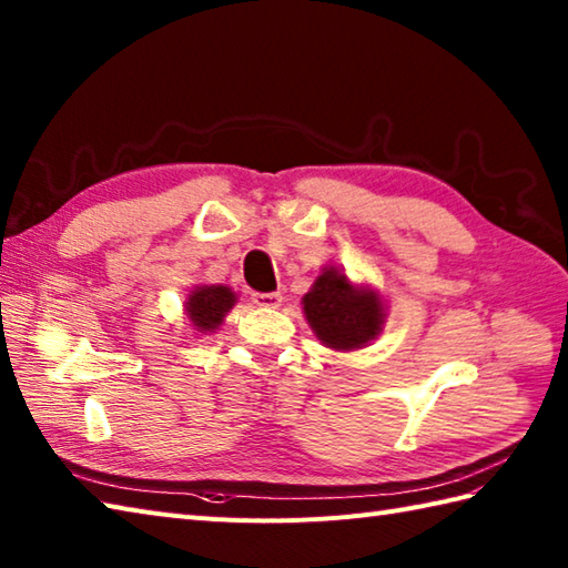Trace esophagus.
I'll return each mask as SVG.
<instances>
[{
	"instance_id": "obj_1",
	"label": "esophagus",
	"mask_w": 568,
	"mask_h": 568,
	"mask_svg": "<svg viewBox=\"0 0 568 568\" xmlns=\"http://www.w3.org/2000/svg\"><path fill=\"white\" fill-rule=\"evenodd\" d=\"M251 300H253V305L273 310V307H281V303H283V295H281V293H253V295H251Z\"/></svg>"
}]
</instances>
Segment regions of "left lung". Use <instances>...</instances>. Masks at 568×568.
Returning <instances> with one entry per match:
<instances>
[{
	"label": "left lung",
	"mask_w": 568,
	"mask_h": 568,
	"mask_svg": "<svg viewBox=\"0 0 568 568\" xmlns=\"http://www.w3.org/2000/svg\"><path fill=\"white\" fill-rule=\"evenodd\" d=\"M303 310L317 339L352 352L376 339L385 322V307L376 291L354 285L339 268H324L303 297Z\"/></svg>",
	"instance_id": "left-lung-1"
}]
</instances>
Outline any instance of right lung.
<instances>
[{
    "label": "right lung",
    "instance_id": "1",
    "mask_svg": "<svg viewBox=\"0 0 568 568\" xmlns=\"http://www.w3.org/2000/svg\"><path fill=\"white\" fill-rule=\"evenodd\" d=\"M236 295L226 285H197L192 287L185 303V312L192 327L207 334L220 329L226 312L234 307Z\"/></svg>",
    "mask_w": 568,
    "mask_h": 568
}]
</instances>
